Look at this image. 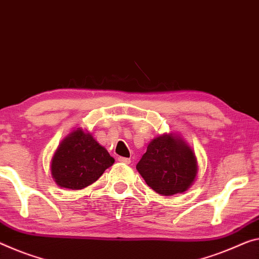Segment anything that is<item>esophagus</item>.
Segmentation results:
<instances>
[{
	"label": "esophagus",
	"instance_id": "34e87169",
	"mask_svg": "<svg viewBox=\"0 0 259 259\" xmlns=\"http://www.w3.org/2000/svg\"><path fill=\"white\" fill-rule=\"evenodd\" d=\"M118 161L121 162V163H125V164H130L131 158H128V157H118Z\"/></svg>",
	"mask_w": 259,
	"mask_h": 259
}]
</instances>
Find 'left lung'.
I'll return each mask as SVG.
<instances>
[{
	"instance_id": "1",
	"label": "left lung",
	"mask_w": 259,
	"mask_h": 259,
	"mask_svg": "<svg viewBox=\"0 0 259 259\" xmlns=\"http://www.w3.org/2000/svg\"><path fill=\"white\" fill-rule=\"evenodd\" d=\"M137 170L149 188L162 196L183 193L196 180V154L182 138L163 134L147 147Z\"/></svg>"
}]
</instances>
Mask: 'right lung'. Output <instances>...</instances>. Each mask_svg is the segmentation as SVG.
I'll return each instance as SVG.
<instances>
[{"label": "right lung", "instance_id": "right-lung-1", "mask_svg": "<svg viewBox=\"0 0 259 259\" xmlns=\"http://www.w3.org/2000/svg\"><path fill=\"white\" fill-rule=\"evenodd\" d=\"M114 158L93 135L76 128L63 139L51 161V172L59 186L81 190L96 182Z\"/></svg>", "mask_w": 259, "mask_h": 259}]
</instances>
